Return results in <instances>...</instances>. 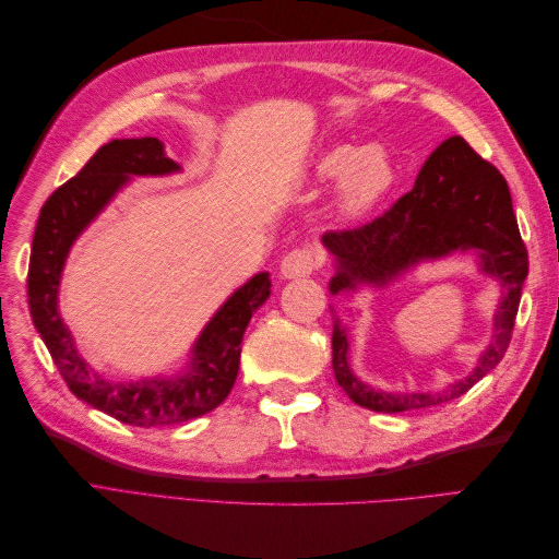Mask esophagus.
Segmentation results:
<instances>
[{
  "label": "esophagus",
  "mask_w": 559,
  "mask_h": 559,
  "mask_svg": "<svg viewBox=\"0 0 559 559\" xmlns=\"http://www.w3.org/2000/svg\"><path fill=\"white\" fill-rule=\"evenodd\" d=\"M321 253L317 247H298L292 249L280 263V273L284 280H296V277H306L312 275L314 270L321 265Z\"/></svg>",
  "instance_id": "esophagus-1"
}]
</instances>
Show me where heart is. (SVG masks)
<instances>
[{"label":"heart","instance_id":"obj_1","mask_svg":"<svg viewBox=\"0 0 559 559\" xmlns=\"http://www.w3.org/2000/svg\"><path fill=\"white\" fill-rule=\"evenodd\" d=\"M343 174L346 177L337 189V210L345 216H359L392 191L396 165L382 146L337 144L317 160L314 177L329 181Z\"/></svg>","mask_w":559,"mask_h":559}]
</instances>
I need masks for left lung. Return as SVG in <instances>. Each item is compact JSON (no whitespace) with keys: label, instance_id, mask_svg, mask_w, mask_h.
Wrapping results in <instances>:
<instances>
[{"label":"left lung","instance_id":"1","mask_svg":"<svg viewBox=\"0 0 559 559\" xmlns=\"http://www.w3.org/2000/svg\"><path fill=\"white\" fill-rule=\"evenodd\" d=\"M335 257L337 273L331 294L354 292L359 284L384 286L419 261H436L452 251H478L480 270L501 282L503 298L495 314V341L483 352L473 373L445 392L386 394L364 384L347 361V331L333 321V373L345 394L376 413H403L460 399L501 359L513 337L524 277L530 273L527 247L520 238L509 183L492 163L480 158L460 134L445 140L421 167L413 189L384 214L357 228L329 230L321 238Z\"/></svg>","mask_w":559,"mask_h":559}]
</instances>
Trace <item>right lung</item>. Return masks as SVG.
<instances>
[{"instance_id":"add662e5","label":"right lung","mask_w":559,"mask_h":559,"mask_svg":"<svg viewBox=\"0 0 559 559\" xmlns=\"http://www.w3.org/2000/svg\"><path fill=\"white\" fill-rule=\"evenodd\" d=\"M179 165L156 138L114 140L44 202L32 240L27 302L32 321L70 392L93 408L132 427H177L222 405L240 370L242 335L251 314L270 296V275H253L212 317L175 378L111 382L81 359L58 312L60 275L74 240L105 210L130 175H170Z\"/></svg>"}]
</instances>
